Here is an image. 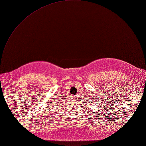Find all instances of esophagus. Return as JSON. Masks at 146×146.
I'll return each mask as SVG.
<instances>
[{"instance_id":"obj_1","label":"esophagus","mask_w":146,"mask_h":146,"mask_svg":"<svg viewBox=\"0 0 146 146\" xmlns=\"http://www.w3.org/2000/svg\"><path fill=\"white\" fill-rule=\"evenodd\" d=\"M73 99L74 100H75V98H73ZM75 101H76V100H75Z\"/></svg>"}]
</instances>
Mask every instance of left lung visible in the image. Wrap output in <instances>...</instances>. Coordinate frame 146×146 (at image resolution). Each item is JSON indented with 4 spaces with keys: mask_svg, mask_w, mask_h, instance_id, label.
Here are the masks:
<instances>
[{
    "mask_svg": "<svg viewBox=\"0 0 146 146\" xmlns=\"http://www.w3.org/2000/svg\"><path fill=\"white\" fill-rule=\"evenodd\" d=\"M92 93H93V92H92ZM93 94H88L89 96H86L87 98H85L86 99V102H86V106H88L87 107L88 108V109L89 108L90 106H95L94 107L97 106V107H102V108H104L105 111H107V110H106V109L107 107H106L107 106H106L107 105V102L106 100L107 99V98H108V97L105 96V94H101L99 93H94ZM108 100H109V99H108ZM91 108H90V110H92ZM93 110H94V109H93Z\"/></svg>",
    "mask_w": 146,
    "mask_h": 146,
    "instance_id": "8db88e82",
    "label": "left lung"
}]
</instances>
